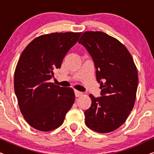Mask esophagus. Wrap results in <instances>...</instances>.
<instances>
[{
    "label": "esophagus",
    "instance_id": "obj_1",
    "mask_svg": "<svg viewBox=\"0 0 154 154\" xmlns=\"http://www.w3.org/2000/svg\"><path fill=\"white\" fill-rule=\"evenodd\" d=\"M74 92H75V96L76 97H79L81 96L82 94H83V92H80L79 90H74Z\"/></svg>",
    "mask_w": 154,
    "mask_h": 154
}]
</instances>
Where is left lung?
<instances>
[{
	"label": "left lung",
	"mask_w": 154,
	"mask_h": 154,
	"mask_svg": "<svg viewBox=\"0 0 154 154\" xmlns=\"http://www.w3.org/2000/svg\"><path fill=\"white\" fill-rule=\"evenodd\" d=\"M79 43L93 60L101 97L90 94L91 106L85 113V123L100 133L116 130L125 123L134 107L138 73L131 54L121 42L102 31H86Z\"/></svg>",
	"instance_id": "left-lung-1"
}]
</instances>
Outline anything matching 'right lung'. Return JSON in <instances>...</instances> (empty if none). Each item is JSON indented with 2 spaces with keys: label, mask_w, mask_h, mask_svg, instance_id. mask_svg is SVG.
Instances as JSON below:
<instances>
[{
  "label": "right lung",
  "mask_w": 154,
  "mask_h": 154,
  "mask_svg": "<svg viewBox=\"0 0 154 154\" xmlns=\"http://www.w3.org/2000/svg\"><path fill=\"white\" fill-rule=\"evenodd\" d=\"M82 32L52 33L33 39L22 52L14 75L21 113L35 129L48 132L60 127L75 100L71 88L49 81Z\"/></svg>",
  "instance_id": "1"
}]
</instances>
